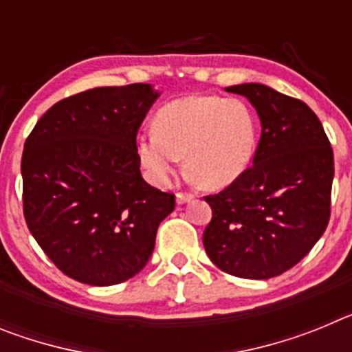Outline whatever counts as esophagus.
Returning a JSON list of instances; mask_svg holds the SVG:
<instances>
[{
	"instance_id": "obj_1",
	"label": "esophagus",
	"mask_w": 352,
	"mask_h": 352,
	"mask_svg": "<svg viewBox=\"0 0 352 352\" xmlns=\"http://www.w3.org/2000/svg\"><path fill=\"white\" fill-rule=\"evenodd\" d=\"M192 199H194V194H190V192H178L176 194V203L178 204H185L192 201Z\"/></svg>"
}]
</instances>
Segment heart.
Segmentation results:
<instances>
[{
	"instance_id": "obj_1",
	"label": "heart",
	"mask_w": 352,
	"mask_h": 352,
	"mask_svg": "<svg viewBox=\"0 0 352 352\" xmlns=\"http://www.w3.org/2000/svg\"><path fill=\"white\" fill-rule=\"evenodd\" d=\"M250 109L234 98L188 95L155 116V132L138 138V153L149 178L167 185L185 157L186 174L204 188H223L241 176L256 151Z\"/></svg>"
}]
</instances>
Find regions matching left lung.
<instances>
[{
  "label": "left lung",
  "mask_w": 352,
  "mask_h": 352,
  "mask_svg": "<svg viewBox=\"0 0 352 352\" xmlns=\"http://www.w3.org/2000/svg\"><path fill=\"white\" fill-rule=\"evenodd\" d=\"M226 89L247 96L263 130L252 166L204 197L213 217L203 243L222 272L266 280L300 263L326 231L333 149L305 102L257 82Z\"/></svg>",
  "instance_id": "left-lung-1"
}]
</instances>
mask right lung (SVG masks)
I'll return each instance as SVG.
<instances>
[{"mask_svg":"<svg viewBox=\"0 0 352 352\" xmlns=\"http://www.w3.org/2000/svg\"><path fill=\"white\" fill-rule=\"evenodd\" d=\"M160 93L149 84L93 88L36 121L21 162L28 229L58 270L114 285L149 261L174 194L141 176L138 132Z\"/></svg>","mask_w":352,"mask_h":352,"instance_id":"1","label":"right lung"}]
</instances>
